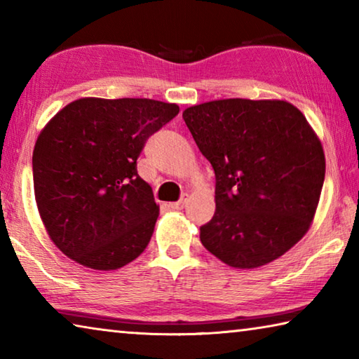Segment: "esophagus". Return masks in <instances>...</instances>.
<instances>
[{
    "label": "esophagus",
    "instance_id": "1",
    "mask_svg": "<svg viewBox=\"0 0 359 359\" xmlns=\"http://www.w3.org/2000/svg\"><path fill=\"white\" fill-rule=\"evenodd\" d=\"M187 204V198H182L180 201H175V203H169V208L174 209V210H179V209H184V205Z\"/></svg>",
    "mask_w": 359,
    "mask_h": 359
}]
</instances>
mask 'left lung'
Returning a JSON list of instances; mask_svg holds the SVG:
<instances>
[{
  "instance_id": "left-lung-1",
  "label": "left lung",
  "mask_w": 359,
  "mask_h": 359,
  "mask_svg": "<svg viewBox=\"0 0 359 359\" xmlns=\"http://www.w3.org/2000/svg\"><path fill=\"white\" fill-rule=\"evenodd\" d=\"M185 123L215 172V214L199 239L224 264L255 269L280 258L313 222L325 151L283 100H217L187 107Z\"/></svg>"
}]
</instances>
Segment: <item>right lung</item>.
Returning a JSON list of instances; mask_svg holds the SVG:
<instances>
[{
  "instance_id": "right-lung-1",
  "label": "right lung",
  "mask_w": 359,
  "mask_h": 359,
  "mask_svg": "<svg viewBox=\"0 0 359 359\" xmlns=\"http://www.w3.org/2000/svg\"><path fill=\"white\" fill-rule=\"evenodd\" d=\"M177 114L174 102L149 98H81L42 128L33 150L34 198L66 257L115 271L145 250L160 205L136 161Z\"/></svg>"
}]
</instances>
